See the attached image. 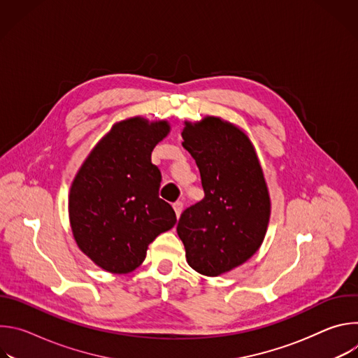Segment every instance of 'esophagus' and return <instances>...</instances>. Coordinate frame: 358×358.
<instances>
[{
	"instance_id": "1",
	"label": "esophagus",
	"mask_w": 358,
	"mask_h": 358,
	"mask_svg": "<svg viewBox=\"0 0 358 358\" xmlns=\"http://www.w3.org/2000/svg\"><path fill=\"white\" fill-rule=\"evenodd\" d=\"M173 208H174V211H176V215H177V218H180V215H181V213H182V202H174L173 203Z\"/></svg>"
}]
</instances>
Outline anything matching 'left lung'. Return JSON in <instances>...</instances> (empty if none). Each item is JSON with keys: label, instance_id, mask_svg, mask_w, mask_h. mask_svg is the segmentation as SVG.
<instances>
[{"label": "left lung", "instance_id": "left-lung-1", "mask_svg": "<svg viewBox=\"0 0 358 358\" xmlns=\"http://www.w3.org/2000/svg\"><path fill=\"white\" fill-rule=\"evenodd\" d=\"M181 136L206 196L181 214L177 234L188 265L220 276L261 248L271 218L268 184L250 138L234 123L206 116L185 122Z\"/></svg>", "mask_w": 358, "mask_h": 358}]
</instances>
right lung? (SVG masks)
I'll return each mask as SVG.
<instances>
[{"mask_svg":"<svg viewBox=\"0 0 358 358\" xmlns=\"http://www.w3.org/2000/svg\"><path fill=\"white\" fill-rule=\"evenodd\" d=\"M167 120L117 122L78 170L69 221L79 249L99 268L124 275L145 259L148 245L171 229L176 213L159 196L162 174L151 151L170 133Z\"/></svg>","mask_w":358,"mask_h":358,"instance_id":"add662e5","label":"right lung"}]
</instances>
